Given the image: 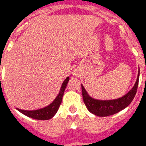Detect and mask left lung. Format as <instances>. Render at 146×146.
Here are the masks:
<instances>
[{"mask_svg":"<svg viewBox=\"0 0 146 146\" xmlns=\"http://www.w3.org/2000/svg\"><path fill=\"white\" fill-rule=\"evenodd\" d=\"M139 78V69L137 79L134 86L131 90L124 96L113 100H94L88 94L84 88L82 84V92L84 102L87 108L90 113L99 117H108L115 114L117 113L128 107L135 96L138 88Z\"/></svg>","mask_w":146,"mask_h":146,"instance_id":"obj_1","label":"left lung"}]
</instances>
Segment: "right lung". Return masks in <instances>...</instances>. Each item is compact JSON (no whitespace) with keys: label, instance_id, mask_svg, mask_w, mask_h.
I'll use <instances>...</instances> for the list:
<instances>
[{"label":"right lung","instance_id":"1","mask_svg":"<svg viewBox=\"0 0 146 146\" xmlns=\"http://www.w3.org/2000/svg\"><path fill=\"white\" fill-rule=\"evenodd\" d=\"M70 78L67 77L66 79L64 81V82L62 83V88L60 89L59 94L55 100L52 102V103L49 105L48 106L44 108L38 109V110H35V111H24V110H21V109L16 108L18 111H20L23 114L26 115L29 117H31L33 119H38V120H46V119H50L52 118V117H54V115L56 114L57 111L59 108V106L62 103V97H63L64 93L65 90V88L67 87V84L68 83Z\"/></svg>","mask_w":146,"mask_h":146}]
</instances>
